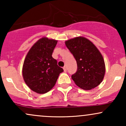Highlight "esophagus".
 I'll use <instances>...</instances> for the list:
<instances>
[{
    "mask_svg": "<svg viewBox=\"0 0 126 126\" xmlns=\"http://www.w3.org/2000/svg\"><path fill=\"white\" fill-rule=\"evenodd\" d=\"M63 70H64V72H66V71H67V68H66V66H64V67H63Z\"/></svg>",
    "mask_w": 126,
    "mask_h": 126,
    "instance_id": "esophagus-1",
    "label": "esophagus"
}]
</instances>
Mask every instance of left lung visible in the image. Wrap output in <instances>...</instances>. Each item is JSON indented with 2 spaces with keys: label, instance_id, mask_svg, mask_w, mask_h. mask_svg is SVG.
Returning <instances> with one entry per match:
<instances>
[{
  "label": "left lung",
  "instance_id": "8db88e82",
  "mask_svg": "<svg viewBox=\"0 0 126 126\" xmlns=\"http://www.w3.org/2000/svg\"><path fill=\"white\" fill-rule=\"evenodd\" d=\"M77 62V72L72 75L75 84L84 90H91L102 82L105 65L102 54L93 43L83 37L65 41Z\"/></svg>",
  "mask_w": 126,
  "mask_h": 126
}]
</instances>
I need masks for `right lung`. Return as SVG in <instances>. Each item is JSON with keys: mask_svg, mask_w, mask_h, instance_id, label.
Returning a JSON list of instances; mask_svg holds the SVG:
<instances>
[{"mask_svg": "<svg viewBox=\"0 0 126 126\" xmlns=\"http://www.w3.org/2000/svg\"><path fill=\"white\" fill-rule=\"evenodd\" d=\"M57 40L43 37L29 50L24 60L22 76L27 86L38 94H45L54 87L63 69L52 57Z\"/></svg>", "mask_w": 126, "mask_h": 126, "instance_id": "add662e5", "label": "right lung"}]
</instances>
